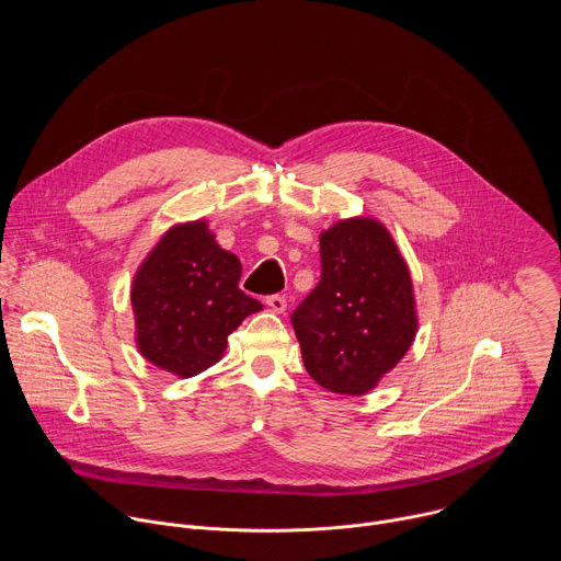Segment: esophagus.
<instances>
[{
  "label": "esophagus",
  "instance_id": "obj_1",
  "mask_svg": "<svg viewBox=\"0 0 561 561\" xmlns=\"http://www.w3.org/2000/svg\"><path fill=\"white\" fill-rule=\"evenodd\" d=\"M266 304H268V308H271L273 312H277V314H282V312L286 310V299H284L282 295H271V297H266Z\"/></svg>",
  "mask_w": 561,
  "mask_h": 561
}]
</instances>
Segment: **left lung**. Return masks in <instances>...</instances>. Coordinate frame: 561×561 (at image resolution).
I'll list each match as a JSON object with an SVG mask.
<instances>
[{"instance_id": "obj_1", "label": "left lung", "mask_w": 561, "mask_h": 561, "mask_svg": "<svg viewBox=\"0 0 561 561\" xmlns=\"http://www.w3.org/2000/svg\"><path fill=\"white\" fill-rule=\"evenodd\" d=\"M322 277L290 314L308 375L331 392L364 394L417 333L413 279L394 239L373 217L319 234Z\"/></svg>"}]
</instances>
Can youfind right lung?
Wrapping results in <instances>:
<instances>
[{
  "mask_svg": "<svg viewBox=\"0 0 561 561\" xmlns=\"http://www.w3.org/2000/svg\"><path fill=\"white\" fill-rule=\"evenodd\" d=\"M242 264L204 219L169 228L135 273L130 304L139 353L193 377L221 359L228 335L262 304L239 290Z\"/></svg>",
  "mask_w": 561,
  "mask_h": 561,
  "instance_id": "right-lung-1",
  "label": "right lung"
}]
</instances>
